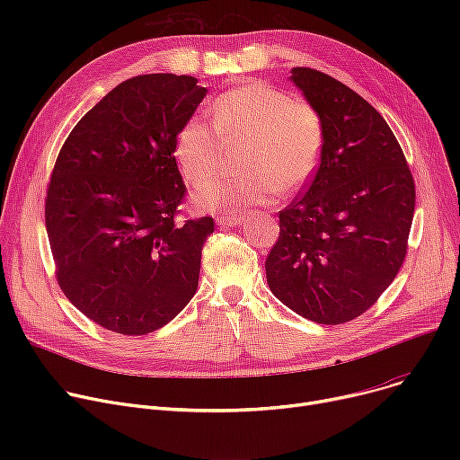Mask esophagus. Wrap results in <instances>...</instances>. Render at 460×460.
<instances>
[{
  "mask_svg": "<svg viewBox=\"0 0 460 460\" xmlns=\"http://www.w3.org/2000/svg\"><path fill=\"white\" fill-rule=\"evenodd\" d=\"M216 224L222 227H234L238 224H243V220H240V216H236V214H227V216H217Z\"/></svg>",
  "mask_w": 460,
  "mask_h": 460,
  "instance_id": "34e87169",
  "label": "esophagus"
}]
</instances>
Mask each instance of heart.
<instances>
[{
  "mask_svg": "<svg viewBox=\"0 0 460 460\" xmlns=\"http://www.w3.org/2000/svg\"><path fill=\"white\" fill-rule=\"evenodd\" d=\"M212 127L199 117L182 125L175 139V158L186 182L205 186L222 165L224 145L246 143L238 167L244 175L222 179L196 193L199 208L243 212L267 205L281 190H295L315 173L324 125L305 101L264 82H250L222 93L210 108Z\"/></svg>",
  "mask_w": 460,
  "mask_h": 460,
  "instance_id": "heart-1",
  "label": "heart"
}]
</instances>
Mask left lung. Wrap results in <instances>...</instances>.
I'll use <instances>...</instances> for the list:
<instances>
[{"instance_id":"left-lung-1","label":"left lung","mask_w":460,"mask_h":460,"mask_svg":"<svg viewBox=\"0 0 460 460\" xmlns=\"http://www.w3.org/2000/svg\"><path fill=\"white\" fill-rule=\"evenodd\" d=\"M324 125L321 162L302 196L279 212V236L264 269L270 291L319 324L366 313L399 274L416 186L384 117L321 70L295 66Z\"/></svg>"}]
</instances>
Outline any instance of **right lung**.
<instances>
[{
    "label": "right lung",
    "mask_w": 460,
    "mask_h": 460,
    "mask_svg": "<svg viewBox=\"0 0 460 460\" xmlns=\"http://www.w3.org/2000/svg\"><path fill=\"white\" fill-rule=\"evenodd\" d=\"M205 94L193 76H134L58 155L44 203L56 278L72 305L115 333L165 326L198 291L214 220L177 224L186 186L175 139Z\"/></svg>",
    "instance_id": "add662e5"
}]
</instances>
